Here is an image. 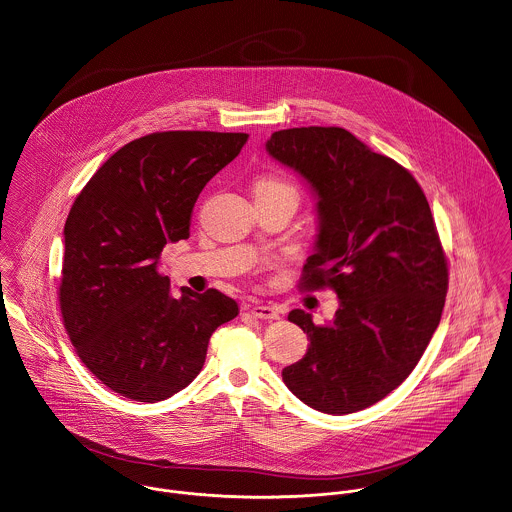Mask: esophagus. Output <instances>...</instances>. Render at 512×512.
Listing matches in <instances>:
<instances>
[{"instance_id": "obj_1", "label": "esophagus", "mask_w": 512, "mask_h": 512, "mask_svg": "<svg viewBox=\"0 0 512 512\" xmlns=\"http://www.w3.org/2000/svg\"><path fill=\"white\" fill-rule=\"evenodd\" d=\"M251 314L255 315V317H259V319H269V321L280 317L278 308L273 306V304H253V306H251Z\"/></svg>"}]
</instances>
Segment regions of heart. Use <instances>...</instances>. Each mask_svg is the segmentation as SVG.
Wrapping results in <instances>:
<instances>
[{"label":"heart","instance_id":"b5f03b06","mask_svg":"<svg viewBox=\"0 0 512 512\" xmlns=\"http://www.w3.org/2000/svg\"><path fill=\"white\" fill-rule=\"evenodd\" d=\"M278 189H286V191L296 193L292 185H288L286 181L275 179V177H263V179H259V181L255 183V193H263V191H278Z\"/></svg>","mask_w":512,"mask_h":512}]
</instances>
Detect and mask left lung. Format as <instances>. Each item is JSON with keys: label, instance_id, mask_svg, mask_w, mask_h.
I'll use <instances>...</instances> for the list:
<instances>
[{"label": "left lung", "instance_id": "8db88e82", "mask_svg": "<svg viewBox=\"0 0 512 512\" xmlns=\"http://www.w3.org/2000/svg\"><path fill=\"white\" fill-rule=\"evenodd\" d=\"M267 152L317 197L319 234L300 286L339 298L325 325L288 314L310 347L282 380L317 411L366 409L413 372L440 323L448 263L429 202L405 167L339 126L278 130Z\"/></svg>", "mask_w": 512, "mask_h": 512}]
</instances>
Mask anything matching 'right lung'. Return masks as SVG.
<instances>
[{
  "label": "right lung",
  "instance_id": "1",
  "mask_svg": "<svg viewBox=\"0 0 512 512\" xmlns=\"http://www.w3.org/2000/svg\"><path fill=\"white\" fill-rule=\"evenodd\" d=\"M243 132L169 130L128 142L79 193L64 226L60 310L81 362L113 392L156 403L202 370L210 335L239 314L210 288L169 292L167 243L189 237L200 191L241 152Z\"/></svg>",
  "mask_w": 512,
  "mask_h": 512
}]
</instances>
